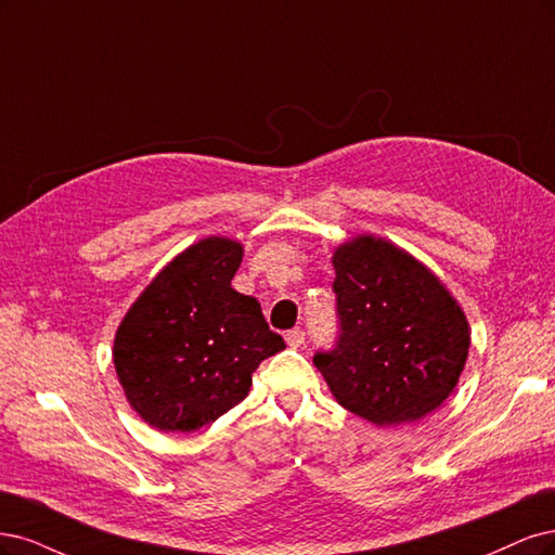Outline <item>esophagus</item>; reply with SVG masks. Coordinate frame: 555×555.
<instances>
[{
    "label": "esophagus",
    "instance_id": "34e87169",
    "mask_svg": "<svg viewBox=\"0 0 555 555\" xmlns=\"http://www.w3.org/2000/svg\"><path fill=\"white\" fill-rule=\"evenodd\" d=\"M304 338H307V332H304L301 327H293L285 332V344H288L291 348H299L304 344Z\"/></svg>",
    "mask_w": 555,
    "mask_h": 555
}]
</instances>
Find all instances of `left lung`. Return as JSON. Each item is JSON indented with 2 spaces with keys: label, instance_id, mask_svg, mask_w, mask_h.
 <instances>
[{
  "label": "left lung",
  "instance_id": "left-lung-1",
  "mask_svg": "<svg viewBox=\"0 0 555 555\" xmlns=\"http://www.w3.org/2000/svg\"><path fill=\"white\" fill-rule=\"evenodd\" d=\"M338 336L313 354L332 395L378 426L415 422L459 383L468 320L422 262L395 244L354 237L334 254Z\"/></svg>",
  "mask_w": 555,
  "mask_h": 555
}]
</instances>
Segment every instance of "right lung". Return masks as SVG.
<instances>
[{"label":"right lung","mask_w":555,"mask_h":555,"mask_svg":"<svg viewBox=\"0 0 555 555\" xmlns=\"http://www.w3.org/2000/svg\"><path fill=\"white\" fill-rule=\"evenodd\" d=\"M242 246L207 237L147 285L115 336V369L158 431H198L235 408L267 357L285 348L258 299L232 291Z\"/></svg>","instance_id":"add662e5"}]
</instances>
